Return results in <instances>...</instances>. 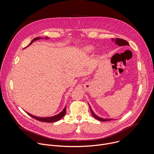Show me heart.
Listing matches in <instances>:
<instances>
[{"mask_svg":"<svg viewBox=\"0 0 154 154\" xmlns=\"http://www.w3.org/2000/svg\"><path fill=\"white\" fill-rule=\"evenodd\" d=\"M83 49L85 51H86V52L90 53V52H92L94 48V46L92 45H87V46H85L83 48Z\"/></svg>","mask_w":154,"mask_h":154,"instance_id":"heart-1","label":"heart"}]
</instances>
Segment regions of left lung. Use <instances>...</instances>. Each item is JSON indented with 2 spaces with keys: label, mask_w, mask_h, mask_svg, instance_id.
I'll use <instances>...</instances> for the list:
<instances>
[{
  "label": "left lung",
  "mask_w": 154,
  "mask_h": 154,
  "mask_svg": "<svg viewBox=\"0 0 154 154\" xmlns=\"http://www.w3.org/2000/svg\"><path fill=\"white\" fill-rule=\"evenodd\" d=\"M112 40L113 42H115L116 44L117 45H119V46H125V45H128V46L129 45V43H128L126 40H125L122 39V38H116V39L112 38ZM89 106L90 110H91V112L92 115L93 117H94V118H95L96 119H97V120H100V121H102V122H106V121L112 120V119H102V118H101V117L97 116V115H95V114L93 112V111H92V110L91 109V108L89 105Z\"/></svg>",
  "instance_id": "left-lung-1"
}]
</instances>
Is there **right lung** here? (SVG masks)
Returning <instances> with one entry per match:
<instances>
[{"mask_svg": "<svg viewBox=\"0 0 154 154\" xmlns=\"http://www.w3.org/2000/svg\"><path fill=\"white\" fill-rule=\"evenodd\" d=\"M40 38H41V37H35L34 38L31 42V43L29 44L28 46H29L33 42L37 40H38V39H40ZM45 39H47V38H49L48 37H46L45 38ZM29 116H30L31 117L35 119V120H38L40 122H46V123H52V122H57V121H59V120H60L62 118H63V117L66 114V107L63 109V111L60 112L59 114L56 115V116H53V117H36V116H32L28 112H26Z\"/></svg>", "mask_w": 154, "mask_h": 154, "instance_id": "obj_1", "label": "right lung"}]
</instances>
